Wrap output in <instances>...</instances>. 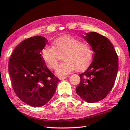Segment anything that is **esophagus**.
I'll list each match as a JSON object with an SVG mask.
<instances>
[{
    "mask_svg": "<svg viewBox=\"0 0 130 130\" xmlns=\"http://www.w3.org/2000/svg\"><path fill=\"white\" fill-rule=\"evenodd\" d=\"M67 77H68V76H62V77H59V79H60V80H63V79H65V78H67Z\"/></svg>",
    "mask_w": 130,
    "mask_h": 130,
    "instance_id": "34e87169",
    "label": "esophagus"
}]
</instances>
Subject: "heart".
I'll return each instance as SVG.
<instances>
[{
  "label": "heart",
  "mask_w": 130,
  "mask_h": 130,
  "mask_svg": "<svg viewBox=\"0 0 130 130\" xmlns=\"http://www.w3.org/2000/svg\"><path fill=\"white\" fill-rule=\"evenodd\" d=\"M62 63L57 66L56 73L63 76L74 69L82 71L88 67L93 58V50L89 43L70 36L56 39L52 46H45L41 51V57L50 69L56 67L60 56Z\"/></svg>",
  "instance_id": "obj_1"
}]
</instances>
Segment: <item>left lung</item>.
I'll return each mask as SVG.
<instances>
[{
    "mask_svg": "<svg viewBox=\"0 0 130 130\" xmlns=\"http://www.w3.org/2000/svg\"><path fill=\"white\" fill-rule=\"evenodd\" d=\"M83 36L94 52L88 68L79 74L80 83L76 91L85 102L103 100L112 88L118 70V57L113 46L106 37L96 32Z\"/></svg>",
    "mask_w": 130,
    "mask_h": 130,
    "instance_id": "left-lung-1",
    "label": "left lung"
}]
</instances>
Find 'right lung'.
<instances>
[{"mask_svg": "<svg viewBox=\"0 0 130 130\" xmlns=\"http://www.w3.org/2000/svg\"><path fill=\"white\" fill-rule=\"evenodd\" d=\"M47 42L42 36L25 39L15 48L8 62L15 93L23 102L34 107L43 106L51 99L60 81L41 57Z\"/></svg>", "mask_w": 130, "mask_h": 130, "instance_id": "1", "label": "right lung"}]
</instances>
